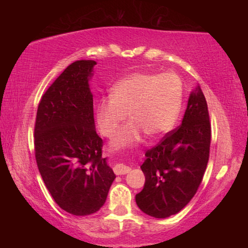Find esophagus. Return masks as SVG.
Returning a JSON list of instances; mask_svg holds the SVG:
<instances>
[{"instance_id": "esophagus-1", "label": "esophagus", "mask_w": 248, "mask_h": 248, "mask_svg": "<svg viewBox=\"0 0 248 248\" xmlns=\"http://www.w3.org/2000/svg\"><path fill=\"white\" fill-rule=\"evenodd\" d=\"M130 170H131V167H129L127 165H124V164H117L114 167V171H115L116 175L128 174Z\"/></svg>"}]
</instances>
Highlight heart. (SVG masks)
I'll return each mask as SVG.
<instances>
[{"label":"heart","mask_w":248,"mask_h":248,"mask_svg":"<svg viewBox=\"0 0 248 248\" xmlns=\"http://www.w3.org/2000/svg\"><path fill=\"white\" fill-rule=\"evenodd\" d=\"M184 84L176 73L138 72L120 79L112 87V96L99 100L96 120L103 136H116L112 142L121 148L141 138L142 132L158 137L173 129L183 105Z\"/></svg>","instance_id":"heart-1"}]
</instances>
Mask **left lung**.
<instances>
[{
	"instance_id": "1",
	"label": "left lung",
	"mask_w": 248,
	"mask_h": 248,
	"mask_svg": "<svg viewBox=\"0 0 248 248\" xmlns=\"http://www.w3.org/2000/svg\"><path fill=\"white\" fill-rule=\"evenodd\" d=\"M210 142L208 105L198 86L189 96L182 124L145 152L146 158L141 165L145 184L136 195L141 211L164 219L186 207L202 182Z\"/></svg>"
}]
</instances>
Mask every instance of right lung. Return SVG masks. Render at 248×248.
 Listing matches in <instances>:
<instances>
[{"label": "right lung", "instance_id": "right-lung-1", "mask_svg": "<svg viewBox=\"0 0 248 248\" xmlns=\"http://www.w3.org/2000/svg\"><path fill=\"white\" fill-rule=\"evenodd\" d=\"M96 62L70 64L41 97L35 123V157L56 203L73 216L97 212L116 178L102 157L89 79Z\"/></svg>", "mask_w": 248, "mask_h": 248}]
</instances>
